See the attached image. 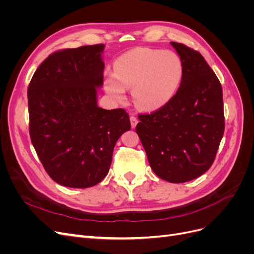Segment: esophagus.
<instances>
[{"instance_id": "34e87169", "label": "esophagus", "mask_w": 254, "mask_h": 254, "mask_svg": "<svg viewBox=\"0 0 254 254\" xmlns=\"http://www.w3.org/2000/svg\"><path fill=\"white\" fill-rule=\"evenodd\" d=\"M137 122H139V121H137V118L135 117V115L132 114L131 117H130V123H131V127H132V128H134V127L136 126Z\"/></svg>"}]
</instances>
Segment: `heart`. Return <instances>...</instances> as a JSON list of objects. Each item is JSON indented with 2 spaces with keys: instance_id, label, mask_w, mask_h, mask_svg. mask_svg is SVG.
Instances as JSON below:
<instances>
[{
  "instance_id": "1",
  "label": "heart",
  "mask_w": 254,
  "mask_h": 254,
  "mask_svg": "<svg viewBox=\"0 0 254 254\" xmlns=\"http://www.w3.org/2000/svg\"><path fill=\"white\" fill-rule=\"evenodd\" d=\"M182 76L183 64L176 53L136 49L115 61L114 76L106 78L105 87L120 101L124 98V89L132 90L137 106L155 109L173 97Z\"/></svg>"
}]
</instances>
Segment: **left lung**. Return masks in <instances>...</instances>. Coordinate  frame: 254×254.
Listing matches in <instances>:
<instances>
[{"label": "left lung", "mask_w": 254, "mask_h": 254, "mask_svg": "<svg viewBox=\"0 0 254 254\" xmlns=\"http://www.w3.org/2000/svg\"><path fill=\"white\" fill-rule=\"evenodd\" d=\"M171 44L183 64L180 87L161 108L137 115L135 131L159 178L182 183L212 166L225 131L224 101L220 81L201 54Z\"/></svg>", "instance_id": "1"}]
</instances>
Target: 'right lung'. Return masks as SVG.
<instances>
[{
	"label": "right lung",
	"mask_w": 254,
	"mask_h": 254,
	"mask_svg": "<svg viewBox=\"0 0 254 254\" xmlns=\"http://www.w3.org/2000/svg\"><path fill=\"white\" fill-rule=\"evenodd\" d=\"M103 50L104 44H94L54 52L28 84L30 140L45 172L64 187L86 189L101 182L115 143L131 127L124 109L97 106Z\"/></svg>",
	"instance_id": "right-lung-1"
}]
</instances>
